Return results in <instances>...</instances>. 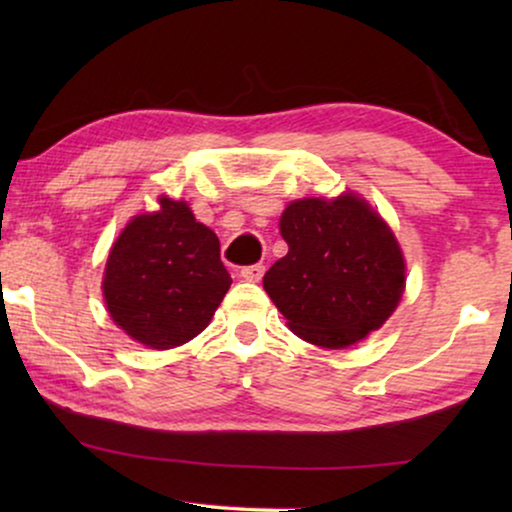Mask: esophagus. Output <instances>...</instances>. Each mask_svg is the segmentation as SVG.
Listing matches in <instances>:
<instances>
[{"label": "esophagus", "instance_id": "1", "mask_svg": "<svg viewBox=\"0 0 512 512\" xmlns=\"http://www.w3.org/2000/svg\"><path fill=\"white\" fill-rule=\"evenodd\" d=\"M263 272H265V265L254 263V265H247V268H242L240 275L242 279H247V282H258V279L263 277Z\"/></svg>", "mask_w": 512, "mask_h": 512}]
</instances>
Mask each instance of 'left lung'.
<instances>
[{
    "label": "left lung",
    "mask_w": 512,
    "mask_h": 512,
    "mask_svg": "<svg viewBox=\"0 0 512 512\" xmlns=\"http://www.w3.org/2000/svg\"><path fill=\"white\" fill-rule=\"evenodd\" d=\"M289 254L263 289L298 338L345 349L377 331L405 289V261L387 221L356 193L293 200L279 219Z\"/></svg>",
    "instance_id": "1"
}]
</instances>
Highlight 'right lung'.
I'll return each mask as SVG.
<instances>
[{
	"instance_id": "obj_1",
	"label": "right lung",
	"mask_w": 512,
	"mask_h": 512,
	"mask_svg": "<svg viewBox=\"0 0 512 512\" xmlns=\"http://www.w3.org/2000/svg\"><path fill=\"white\" fill-rule=\"evenodd\" d=\"M233 284L214 230L184 200L160 198L118 235L104 268V303L116 326L151 349L193 340Z\"/></svg>"
}]
</instances>
